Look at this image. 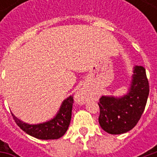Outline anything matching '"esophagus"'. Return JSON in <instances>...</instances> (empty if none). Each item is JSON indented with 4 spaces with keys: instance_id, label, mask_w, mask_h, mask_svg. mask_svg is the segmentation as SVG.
<instances>
[{
    "instance_id": "obj_1",
    "label": "esophagus",
    "mask_w": 157,
    "mask_h": 157,
    "mask_svg": "<svg viewBox=\"0 0 157 157\" xmlns=\"http://www.w3.org/2000/svg\"><path fill=\"white\" fill-rule=\"evenodd\" d=\"M75 98L76 102H80V103H84L89 98L88 91L84 87L79 89V91H77V92L75 93Z\"/></svg>"
}]
</instances>
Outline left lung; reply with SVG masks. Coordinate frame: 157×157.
I'll list each match as a JSON object with an SVG mask.
<instances>
[{"mask_svg": "<svg viewBox=\"0 0 157 157\" xmlns=\"http://www.w3.org/2000/svg\"><path fill=\"white\" fill-rule=\"evenodd\" d=\"M148 95L149 82L145 69L135 65L126 95L120 98L102 96L99 99L100 126L111 135H120L131 130L145 110Z\"/></svg>", "mask_w": 157, "mask_h": 157, "instance_id": "left-lung-1", "label": "left lung"}]
</instances>
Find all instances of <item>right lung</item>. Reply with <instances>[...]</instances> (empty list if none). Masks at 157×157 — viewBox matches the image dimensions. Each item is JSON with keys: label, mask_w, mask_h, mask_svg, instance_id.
<instances>
[{"label": "right lung", "mask_w": 157, "mask_h": 157, "mask_svg": "<svg viewBox=\"0 0 157 157\" xmlns=\"http://www.w3.org/2000/svg\"><path fill=\"white\" fill-rule=\"evenodd\" d=\"M73 96H70L62 102L60 109L49 121L38 124H29L21 121L12 114L16 124L28 135L39 140H56L62 137L68 129L71 119Z\"/></svg>", "instance_id": "add662e5"}]
</instances>
